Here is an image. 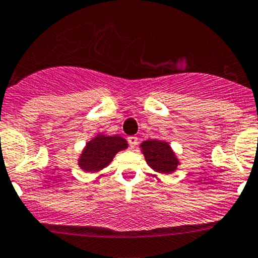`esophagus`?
Masks as SVG:
<instances>
[{
	"label": "esophagus",
	"mask_w": 258,
	"mask_h": 258,
	"mask_svg": "<svg viewBox=\"0 0 258 258\" xmlns=\"http://www.w3.org/2000/svg\"><path fill=\"white\" fill-rule=\"evenodd\" d=\"M127 141H128V145L131 149H135L137 145V142H139V139H137L136 136H130L128 139H127Z\"/></svg>",
	"instance_id": "34e87169"
}]
</instances>
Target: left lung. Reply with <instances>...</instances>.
<instances>
[{
    "label": "left lung",
    "mask_w": 258,
    "mask_h": 258,
    "mask_svg": "<svg viewBox=\"0 0 258 258\" xmlns=\"http://www.w3.org/2000/svg\"><path fill=\"white\" fill-rule=\"evenodd\" d=\"M147 165L160 174H172L179 167V157L164 140H146L140 145Z\"/></svg>",
    "instance_id": "left-lung-1"
}]
</instances>
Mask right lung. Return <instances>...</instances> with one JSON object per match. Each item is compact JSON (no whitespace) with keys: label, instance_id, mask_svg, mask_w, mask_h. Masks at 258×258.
<instances>
[{"label":"right lung","instance_id":"right-lung-1","mask_svg":"<svg viewBox=\"0 0 258 258\" xmlns=\"http://www.w3.org/2000/svg\"><path fill=\"white\" fill-rule=\"evenodd\" d=\"M128 147L126 140L118 135L109 136L97 134L82 150L78 157V166L86 172H98L108 166L117 152Z\"/></svg>","mask_w":258,"mask_h":258}]
</instances>
